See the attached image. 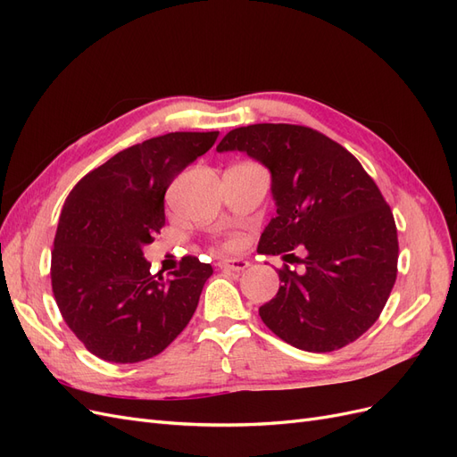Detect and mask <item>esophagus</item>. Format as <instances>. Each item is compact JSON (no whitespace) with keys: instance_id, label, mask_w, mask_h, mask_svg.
<instances>
[{"instance_id":"1","label":"esophagus","mask_w":457,"mask_h":457,"mask_svg":"<svg viewBox=\"0 0 457 457\" xmlns=\"http://www.w3.org/2000/svg\"><path fill=\"white\" fill-rule=\"evenodd\" d=\"M219 267L223 270L244 272L247 267H250V262H247L245 259H223V261H219Z\"/></svg>"}]
</instances>
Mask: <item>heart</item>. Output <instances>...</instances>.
Segmentation results:
<instances>
[{"mask_svg":"<svg viewBox=\"0 0 457 457\" xmlns=\"http://www.w3.org/2000/svg\"><path fill=\"white\" fill-rule=\"evenodd\" d=\"M230 245H234V242H232V244H230Z\"/></svg>","mask_w":457,"mask_h":457,"instance_id":"1","label":"heart"}]
</instances>
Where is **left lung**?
I'll return each instance as SVG.
<instances>
[{
  "label": "left lung",
  "mask_w": 457,
  "mask_h": 457,
  "mask_svg": "<svg viewBox=\"0 0 457 457\" xmlns=\"http://www.w3.org/2000/svg\"><path fill=\"white\" fill-rule=\"evenodd\" d=\"M232 150L270 171L276 217L257 252H305L303 270H278L282 286L259 307L261 320L301 351L353 343L378 320L396 280V227L378 185L349 150L311 128L253 123L217 145Z\"/></svg>",
  "instance_id": "1"
}]
</instances>
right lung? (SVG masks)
Segmentation results:
<instances>
[{"label": "right lung", "instance_id": "add662e5", "mask_svg": "<svg viewBox=\"0 0 457 457\" xmlns=\"http://www.w3.org/2000/svg\"><path fill=\"white\" fill-rule=\"evenodd\" d=\"M217 135L175 131L133 145L68 195L51 253L53 295L68 328L103 361L160 354L195 314L212 265L185 257L163 280L150 274L143 247L165 225V190Z\"/></svg>", "mask_w": 457, "mask_h": 457}]
</instances>
